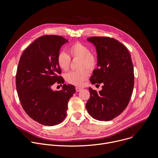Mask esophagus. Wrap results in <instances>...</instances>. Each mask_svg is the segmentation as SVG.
<instances>
[{"label":"esophagus","instance_id":"obj_1","mask_svg":"<svg viewBox=\"0 0 158 158\" xmlns=\"http://www.w3.org/2000/svg\"><path fill=\"white\" fill-rule=\"evenodd\" d=\"M76 92H80V91L82 90V88L79 87H76Z\"/></svg>","mask_w":158,"mask_h":158}]
</instances>
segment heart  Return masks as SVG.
I'll return each instance as SVG.
<instances>
[{
    "mask_svg": "<svg viewBox=\"0 0 158 158\" xmlns=\"http://www.w3.org/2000/svg\"><path fill=\"white\" fill-rule=\"evenodd\" d=\"M70 56L73 58H79L81 61L78 71H71L66 74L65 79L70 84L76 86H82L89 76V71L95 69L97 64L96 56L90 53L89 47L80 42L72 44L68 48ZM59 67L63 71H68L69 68L71 58L64 52H60L56 58ZM86 68L88 69H85Z\"/></svg>",
    "mask_w": 158,
    "mask_h": 158,
    "instance_id": "b5f03b06",
    "label": "heart"
}]
</instances>
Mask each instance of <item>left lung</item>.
<instances>
[{
  "mask_svg": "<svg viewBox=\"0 0 158 158\" xmlns=\"http://www.w3.org/2000/svg\"><path fill=\"white\" fill-rule=\"evenodd\" d=\"M97 54V68L90 81L102 83L97 92L89 88L90 96L86 103L89 114L98 121H108L122 113L127 106L134 85V67L127 48L119 41L107 37H92Z\"/></svg>",
  "mask_w": 158,
  "mask_h": 158,
  "instance_id": "1",
  "label": "left lung"
}]
</instances>
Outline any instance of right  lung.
Returning a JSON list of instances; mask_svg holds the SVG:
<instances>
[{"instance_id":"obj_1","label":"right lung","mask_w":158,"mask_h":158,"mask_svg":"<svg viewBox=\"0 0 158 158\" xmlns=\"http://www.w3.org/2000/svg\"><path fill=\"white\" fill-rule=\"evenodd\" d=\"M68 40L60 35H43L29 45L20 57L16 87L21 106L33 120L44 126L61 123L66 116L68 103L76 92L74 85L64 84L53 90L57 82L63 84L56 58Z\"/></svg>"}]
</instances>
